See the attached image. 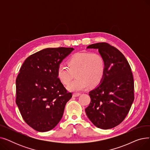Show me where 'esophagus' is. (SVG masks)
I'll use <instances>...</instances> for the list:
<instances>
[{
  "label": "esophagus",
  "instance_id": "esophagus-1",
  "mask_svg": "<svg viewBox=\"0 0 150 150\" xmlns=\"http://www.w3.org/2000/svg\"><path fill=\"white\" fill-rule=\"evenodd\" d=\"M80 96V93H73V97H78Z\"/></svg>",
  "mask_w": 150,
  "mask_h": 150
}]
</instances>
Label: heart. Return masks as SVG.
Returning <instances> with one entry per match:
<instances>
[{
    "label": "heart",
    "mask_w": 150,
    "mask_h": 150,
    "mask_svg": "<svg viewBox=\"0 0 150 150\" xmlns=\"http://www.w3.org/2000/svg\"><path fill=\"white\" fill-rule=\"evenodd\" d=\"M66 65L60 64L57 70L58 80L67 85L72 80L74 74L77 79L68 86L69 91L78 92L91 87H96L103 81L105 74L106 64L100 54L90 52L77 53L68 60Z\"/></svg>",
    "instance_id": "heart-1"
}]
</instances>
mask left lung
<instances>
[{
	"label": "left lung",
	"mask_w": 150,
	"mask_h": 150,
	"mask_svg": "<svg viewBox=\"0 0 150 150\" xmlns=\"http://www.w3.org/2000/svg\"><path fill=\"white\" fill-rule=\"evenodd\" d=\"M87 48L98 49L106 70L101 84L89 92L91 101L85 111L97 127L111 129L123 121L134 100L131 69L122 52L108 43L93 44Z\"/></svg>",
	"instance_id": "8db88e82"
}]
</instances>
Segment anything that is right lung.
I'll list each match as a JSON object with an SVG mask.
<instances>
[{"label":"right lung","mask_w":150,"mask_h":150,"mask_svg":"<svg viewBox=\"0 0 150 150\" xmlns=\"http://www.w3.org/2000/svg\"><path fill=\"white\" fill-rule=\"evenodd\" d=\"M74 50L72 47L47 48L29 56L16 80V103L23 119L39 132L56 127L72 93L57 76L61 61Z\"/></svg>","instance_id":"add662e5"}]
</instances>
